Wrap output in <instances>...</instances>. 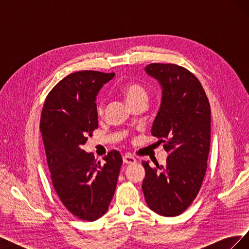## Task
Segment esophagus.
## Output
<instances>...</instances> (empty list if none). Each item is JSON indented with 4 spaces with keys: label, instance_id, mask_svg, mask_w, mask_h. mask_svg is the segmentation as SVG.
I'll list each match as a JSON object with an SVG mask.
<instances>
[{
    "label": "esophagus",
    "instance_id": "obj_1",
    "mask_svg": "<svg viewBox=\"0 0 249 249\" xmlns=\"http://www.w3.org/2000/svg\"><path fill=\"white\" fill-rule=\"evenodd\" d=\"M123 160H124V163L125 164H134L136 163V159L131 155V154H126L123 157Z\"/></svg>",
    "mask_w": 249,
    "mask_h": 249
}]
</instances>
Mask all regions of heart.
<instances>
[{
    "label": "heart",
    "mask_w": 249,
    "mask_h": 249,
    "mask_svg": "<svg viewBox=\"0 0 249 249\" xmlns=\"http://www.w3.org/2000/svg\"><path fill=\"white\" fill-rule=\"evenodd\" d=\"M120 90L125 96L126 101L129 102V104L134 105L139 102H147L148 100V92L146 88L141 85L140 83L137 82H130L126 83V84L123 85L120 87ZM96 112L99 115H102L104 113V104L99 103L96 107Z\"/></svg>",
    "instance_id": "b5f03b06"
}]
</instances>
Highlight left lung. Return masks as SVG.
<instances>
[{"instance_id":"1","label":"left lung","mask_w":249,"mask_h":249,"mask_svg":"<svg viewBox=\"0 0 249 249\" xmlns=\"http://www.w3.org/2000/svg\"><path fill=\"white\" fill-rule=\"evenodd\" d=\"M146 72L160 82L162 102L152 135L164 143L166 164L145 169L142 190L154 212L182 214L197 196L207 170L211 140V108L200 82L183 66L152 63Z\"/></svg>"}]
</instances>
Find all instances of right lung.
Listing matches in <instances>:
<instances>
[{"mask_svg":"<svg viewBox=\"0 0 249 249\" xmlns=\"http://www.w3.org/2000/svg\"><path fill=\"white\" fill-rule=\"evenodd\" d=\"M114 72H72L54 86L44 102L40 132L54 189L70 212L94 221L107 212L123 158L112 149L94 159L82 146L99 126L95 99Z\"/></svg>","mask_w":249,"mask_h":249,"instance_id":"obj_1","label":"right lung"}]
</instances>
